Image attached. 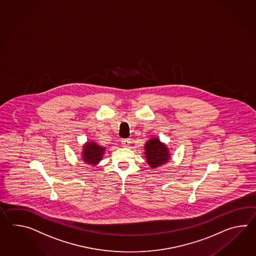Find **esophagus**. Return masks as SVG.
<instances>
[{
    "mask_svg": "<svg viewBox=\"0 0 256 256\" xmlns=\"http://www.w3.org/2000/svg\"><path fill=\"white\" fill-rule=\"evenodd\" d=\"M130 139H124V140H122V146H130Z\"/></svg>",
    "mask_w": 256,
    "mask_h": 256,
    "instance_id": "34e87169",
    "label": "esophagus"
}]
</instances>
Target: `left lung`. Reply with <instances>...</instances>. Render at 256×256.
Instances as JSON below:
<instances>
[{
	"instance_id": "obj_1",
	"label": "left lung",
	"mask_w": 256,
	"mask_h": 256,
	"mask_svg": "<svg viewBox=\"0 0 256 256\" xmlns=\"http://www.w3.org/2000/svg\"><path fill=\"white\" fill-rule=\"evenodd\" d=\"M144 154L146 162L152 168L168 162L170 152L166 146L156 137H152L144 144Z\"/></svg>"
}]
</instances>
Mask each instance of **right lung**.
Segmentation results:
<instances>
[{"label":"right lung","instance_id":"right-lung-1","mask_svg":"<svg viewBox=\"0 0 256 256\" xmlns=\"http://www.w3.org/2000/svg\"><path fill=\"white\" fill-rule=\"evenodd\" d=\"M105 148L104 146H98L95 142H87L86 144L83 146L82 160L88 164L96 166L102 160Z\"/></svg>","mask_w":256,"mask_h":256}]
</instances>
